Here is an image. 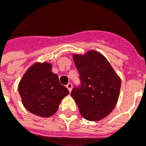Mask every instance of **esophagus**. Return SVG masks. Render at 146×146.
<instances>
[{
  "label": "esophagus",
  "instance_id": "esophagus-1",
  "mask_svg": "<svg viewBox=\"0 0 146 146\" xmlns=\"http://www.w3.org/2000/svg\"><path fill=\"white\" fill-rule=\"evenodd\" d=\"M72 87H73V85H72V83H67V85H66V88L68 89V90L70 91V92H71V90H72Z\"/></svg>",
  "mask_w": 146,
  "mask_h": 146
}]
</instances>
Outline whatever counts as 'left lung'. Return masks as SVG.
<instances>
[{
	"mask_svg": "<svg viewBox=\"0 0 146 146\" xmlns=\"http://www.w3.org/2000/svg\"><path fill=\"white\" fill-rule=\"evenodd\" d=\"M80 83L71 91L79 111L86 119L99 121L110 114L117 103L121 80L101 53L90 50L73 55Z\"/></svg>",
	"mask_w": 146,
	"mask_h": 146,
	"instance_id": "8db88e82",
	"label": "left lung"
}]
</instances>
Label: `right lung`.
I'll return each mask as SVG.
<instances>
[{
  "label": "right lung",
  "mask_w": 146,
  "mask_h": 146,
  "mask_svg": "<svg viewBox=\"0 0 146 146\" xmlns=\"http://www.w3.org/2000/svg\"><path fill=\"white\" fill-rule=\"evenodd\" d=\"M52 65L36 63L27 71L18 86L24 106L33 114L50 117L57 111L61 100L69 94L58 76L52 73Z\"/></svg>",
  "instance_id": "add662e5"
}]
</instances>
